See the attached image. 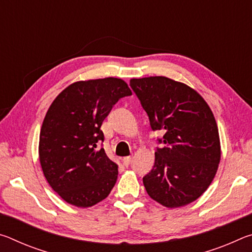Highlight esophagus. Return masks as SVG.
Here are the masks:
<instances>
[{"mask_svg": "<svg viewBox=\"0 0 252 252\" xmlns=\"http://www.w3.org/2000/svg\"><path fill=\"white\" fill-rule=\"evenodd\" d=\"M131 159H132V158H131L130 156H129V157H125V158H123V159H122L123 164H125L126 167H129V164L131 163Z\"/></svg>", "mask_w": 252, "mask_h": 252, "instance_id": "esophagus-1", "label": "esophagus"}]
</instances>
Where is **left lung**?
<instances>
[{
  "label": "left lung",
  "mask_w": 252,
  "mask_h": 252,
  "mask_svg": "<svg viewBox=\"0 0 252 252\" xmlns=\"http://www.w3.org/2000/svg\"><path fill=\"white\" fill-rule=\"evenodd\" d=\"M130 87L152 131L164 132L155 165L143 177L148 194L168 208L197 200L216 176L220 140L212 111L199 93L165 76L132 79Z\"/></svg>",
  "instance_id": "1"
}]
</instances>
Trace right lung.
<instances>
[{
	"instance_id": "obj_1",
	"label": "right lung",
	"mask_w": 252,
	"mask_h": 252,
	"mask_svg": "<svg viewBox=\"0 0 252 252\" xmlns=\"http://www.w3.org/2000/svg\"><path fill=\"white\" fill-rule=\"evenodd\" d=\"M131 94L121 79L80 81L51 104L41 127L40 162L49 185L67 203L94 206L116 185L118 164L96 147L104 141L102 122L119 100Z\"/></svg>"
}]
</instances>
